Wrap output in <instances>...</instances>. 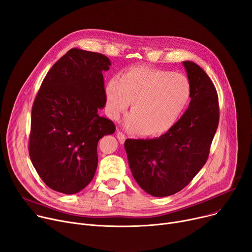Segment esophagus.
I'll list each match as a JSON object with an SVG mask.
<instances>
[{
	"label": "esophagus",
	"instance_id": "34e87169",
	"mask_svg": "<svg viewBox=\"0 0 252 252\" xmlns=\"http://www.w3.org/2000/svg\"><path fill=\"white\" fill-rule=\"evenodd\" d=\"M117 138H118V140H119V142H120V143H124V142H125V140H126V136H125V134H124V133L120 132V131H118V132H117Z\"/></svg>",
	"mask_w": 252,
	"mask_h": 252
}]
</instances>
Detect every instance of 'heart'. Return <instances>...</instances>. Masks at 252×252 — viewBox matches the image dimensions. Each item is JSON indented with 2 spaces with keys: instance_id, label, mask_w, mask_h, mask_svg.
Here are the masks:
<instances>
[{
  "instance_id": "1",
  "label": "heart",
  "mask_w": 252,
  "mask_h": 252,
  "mask_svg": "<svg viewBox=\"0 0 252 252\" xmlns=\"http://www.w3.org/2000/svg\"><path fill=\"white\" fill-rule=\"evenodd\" d=\"M105 95L113 120L120 119L131 100L126 127L143 136H156L179 119L189 102L191 86L183 74L139 66L123 72L119 80L110 79Z\"/></svg>"
}]
</instances>
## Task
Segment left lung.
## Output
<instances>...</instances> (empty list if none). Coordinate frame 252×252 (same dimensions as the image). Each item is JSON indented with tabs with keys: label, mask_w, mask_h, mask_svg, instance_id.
Masks as SVG:
<instances>
[{
	"label": "left lung",
	"mask_w": 252,
	"mask_h": 252,
	"mask_svg": "<svg viewBox=\"0 0 252 252\" xmlns=\"http://www.w3.org/2000/svg\"><path fill=\"white\" fill-rule=\"evenodd\" d=\"M191 86L187 111L165 134L154 139H126L131 173L137 184L156 197L182 190L208 159L219 125L216 87L197 64L184 61Z\"/></svg>",
	"instance_id": "obj_1"
}]
</instances>
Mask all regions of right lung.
<instances>
[{"label": "right lung", "instance_id": "right-lung-1", "mask_svg": "<svg viewBox=\"0 0 252 252\" xmlns=\"http://www.w3.org/2000/svg\"><path fill=\"white\" fill-rule=\"evenodd\" d=\"M110 59L71 49L44 77L32 112L29 157L51 189L75 194L93 180L97 142L113 134L114 123L100 117L106 106L102 72Z\"/></svg>", "mask_w": 252, "mask_h": 252}]
</instances>
